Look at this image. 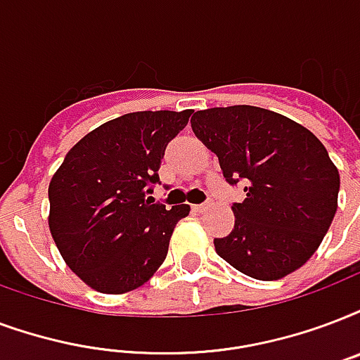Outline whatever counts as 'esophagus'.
<instances>
[{"label": "esophagus", "mask_w": 360, "mask_h": 360, "mask_svg": "<svg viewBox=\"0 0 360 360\" xmlns=\"http://www.w3.org/2000/svg\"><path fill=\"white\" fill-rule=\"evenodd\" d=\"M210 207V202H204V204H196L192 205V211H196V213H204L205 210Z\"/></svg>", "instance_id": "1"}]
</instances>
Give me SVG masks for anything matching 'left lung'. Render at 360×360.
Listing matches in <instances>:
<instances>
[{"mask_svg":"<svg viewBox=\"0 0 360 360\" xmlns=\"http://www.w3.org/2000/svg\"><path fill=\"white\" fill-rule=\"evenodd\" d=\"M192 130L219 156L226 183H245L234 229L215 249L260 281L306 264L338 210L340 174L325 145L295 120L253 105L196 111Z\"/></svg>","mask_w":360,"mask_h":360,"instance_id":"1","label":"left lung"}]
</instances>
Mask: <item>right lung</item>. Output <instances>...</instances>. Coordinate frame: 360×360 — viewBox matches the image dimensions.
<instances>
[{
    "label": "right lung",
    "mask_w": 360,
    "mask_h": 360,
    "mask_svg": "<svg viewBox=\"0 0 360 360\" xmlns=\"http://www.w3.org/2000/svg\"><path fill=\"white\" fill-rule=\"evenodd\" d=\"M192 111H137L82 137L49 185V226L65 264L92 289L122 295L143 285L168 255L191 205L150 196L166 147Z\"/></svg>",
    "instance_id": "1"
}]
</instances>
